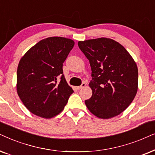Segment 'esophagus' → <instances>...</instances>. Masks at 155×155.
<instances>
[{
    "label": "esophagus",
    "mask_w": 155,
    "mask_h": 155,
    "mask_svg": "<svg viewBox=\"0 0 155 155\" xmlns=\"http://www.w3.org/2000/svg\"><path fill=\"white\" fill-rule=\"evenodd\" d=\"M86 85V84L85 83V82H83V83H82V84H81V86H77V87H76V89H78V90H80V89H81V88H83L85 87Z\"/></svg>",
    "instance_id": "34e87169"
}]
</instances>
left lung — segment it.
<instances>
[{"label":"left lung","instance_id":"1","mask_svg":"<svg viewBox=\"0 0 155 155\" xmlns=\"http://www.w3.org/2000/svg\"><path fill=\"white\" fill-rule=\"evenodd\" d=\"M89 60L92 96L85 101L91 113L102 119L120 114L135 98L138 86L135 61L123 45L110 38L79 41Z\"/></svg>","mask_w":155,"mask_h":155}]
</instances>
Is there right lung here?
<instances>
[{
	"instance_id": "1",
	"label": "right lung",
	"mask_w": 155,
	"mask_h": 155,
	"mask_svg": "<svg viewBox=\"0 0 155 155\" xmlns=\"http://www.w3.org/2000/svg\"><path fill=\"white\" fill-rule=\"evenodd\" d=\"M74 46L71 39L51 37L40 40L20 59L17 92L25 106L43 118L64 110L74 91L63 74V63Z\"/></svg>"
}]
</instances>
